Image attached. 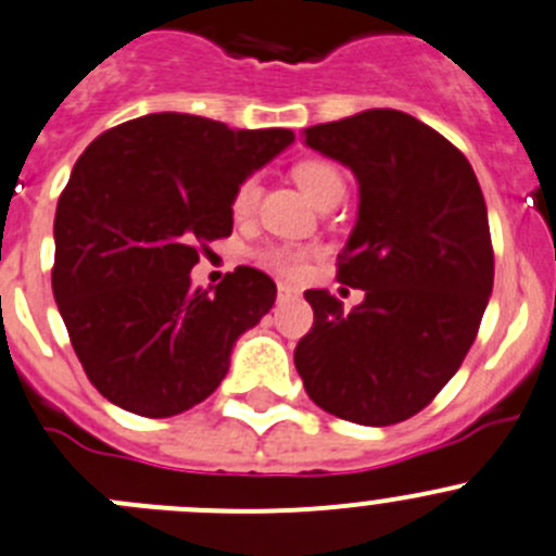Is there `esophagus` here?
Wrapping results in <instances>:
<instances>
[{
    "label": "esophagus",
    "instance_id": "esophagus-1",
    "mask_svg": "<svg viewBox=\"0 0 556 556\" xmlns=\"http://www.w3.org/2000/svg\"><path fill=\"white\" fill-rule=\"evenodd\" d=\"M298 294V289L292 287V283H278V298L287 300V298H294Z\"/></svg>",
    "mask_w": 556,
    "mask_h": 556
}]
</instances>
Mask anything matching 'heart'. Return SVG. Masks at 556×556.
Listing matches in <instances>:
<instances>
[{"label":"heart","instance_id":"obj_1","mask_svg":"<svg viewBox=\"0 0 556 556\" xmlns=\"http://www.w3.org/2000/svg\"><path fill=\"white\" fill-rule=\"evenodd\" d=\"M294 182L303 188V193L308 195L314 204H325L327 199L332 195H343L346 190V182H343V174L336 163L325 161V157H305V161L294 163L292 168ZM258 199V179L245 177L240 185L235 188V195H231V213L235 218H248L256 207ZM311 253L305 248H294V245H264L256 251V258L262 264H267L269 269L283 275H294L305 267Z\"/></svg>","mask_w":556,"mask_h":556}]
</instances>
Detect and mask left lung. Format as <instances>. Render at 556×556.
<instances>
[{
  "instance_id": "obj_1",
  "label": "left lung",
  "mask_w": 556,
  "mask_h": 556,
  "mask_svg": "<svg viewBox=\"0 0 556 556\" xmlns=\"http://www.w3.org/2000/svg\"><path fill=\"white\" fill-rule=\"evenodd\" d=\"M303 136L361 182L336 278L366 300L343 311L327 289L305 292L314 327L294 366L311 401L341 420H409L462 368L489 305L494 248L483 190L464 152L404 111L371 109Z\"/></svg>"
}]
</instances>
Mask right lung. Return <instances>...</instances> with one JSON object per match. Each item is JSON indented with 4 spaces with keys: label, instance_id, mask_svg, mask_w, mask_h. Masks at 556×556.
Instances as JSON below:
<instances>
[{
    "label": "right lung",
    "instance_id": "1",
    "mask_svg": "<svg viewBox=\"0 0 556 556\" xmlns=\"http://www.w3.org/2000/svg\"><path fill=\"white\" fill-rule=\"evenodd\" d=\"M294 141L207 116L147 114L100 134L56 204L51 289L84 374L141 417L202 404L237 338L275 303V283L237 267L207 292L190 269L231 235L235 188Z\"/></svg>",
    "mask_w": 556,
    "mask_h": 556
}]
</instances>
